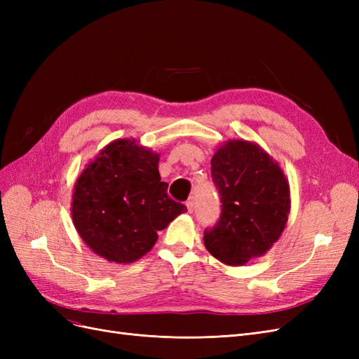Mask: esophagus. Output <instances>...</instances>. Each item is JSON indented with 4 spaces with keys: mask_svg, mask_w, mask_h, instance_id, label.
Listing matches in <instances>:
<instances>
[{
    "mask_svg": "<svg viewBox=\"0 0 359 359\" xmlns=\"http://www.w3.org/2000/svg\"><path fill=\"white\" fill-rule=\"evenodd\" d=\"M186 206H187L189 212H191V211H193V208H194V201H193V198H190V199L186 202Z\"/></svg>",
    "mask_w": 359,
    "mask_h": 359,
    "instance_id": "34e87169",
    "label": "esophagus"
}]
</instances>
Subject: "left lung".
<instances>
[{
    "label": "left lung",
    "instance_id": "obj_1",
    "mask_svg": "<svg viewBox=\"0 0 359 359\" xmlns=\"http://www.w3.org/2000/svg\"><path fill=\"white\" fill-rule=\"evenodd\" d=\"M211 175L222 196V215L205 231L206 250L229 266L264 256L283 233L290 214L283 169L256 142L231 139L212 156Z\"/></svg>",
    "mask_w": 359,
    "mask_h": 359
}]
</instances>
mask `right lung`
Listing matches in <instances>:
<instances>
[{
    "instance_id": "obj_1",
    "label": "right lung",
    "mask_w": 359,
    "mask_h": 359,
    "mask_svg": "<svg viewBox=\"0 0 359 359\" xmlns=\"http://www.w3.org/2000/svg\"><path fill=\"white\" fill-rule=\"evenodd\" d=\"M160 156L136 139H115L74 182L72 219L83 243L115 264L145 256L163 231L187 208L168 196Z\"/></svg>"
}]
</instances>
